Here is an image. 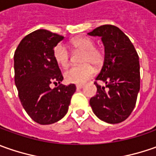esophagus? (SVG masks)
<instances>
[{
  "mask_svg": "<svg viewBox=\"0 0 156 156\" xmlns=\"http://www.w3.org/2000/svg\"><path fill=\"white\" fill-rule=\"evenodd\" d=\"M84 87V84H77V85H76V88H77V89H81V87Z\"/></svg>",
  "mask_w": 156,
  "mask_h": 156,
  "instance_id": "1",
  "label": "esophagus"
}]
</instances>
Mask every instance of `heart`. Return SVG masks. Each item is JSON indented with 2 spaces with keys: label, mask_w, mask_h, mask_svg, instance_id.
Wrapping results in <instances>:
<instances>
[{
  "label": "heart",
  "mask_w": 156,
  "mask_h": 156,
  "mask_svg": "<svg viewBox=\"0 0 156 156\" xmlns=\"http://www.w3.org/2000/svg\"><path fill=\"white\" fill-rule=\"evenodd\" d=\"M72 47L82 52L79 66H73L68 69L64 73V78L69 83H84L89 80L94 74L93 66L98 67L103 62V52L94 47V42L88 37H76L71 41ZM54 58L60 66L67 67L69 63V53L62 45L58 44L54 48Z\"/></svg>",
  "instance_id": "heart-1"
}]
</instances>
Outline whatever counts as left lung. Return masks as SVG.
Here are the masks:
<instances>
[{
	"instance_id": "8db88e82",
	"label": "left lung",
	"mask_w": 156,
	"mask_h": 156,
	"mask_svg": "<svg viewBox=\"0 0 156 156\" xmlns=\"http://www.w3.org/2000/svg\"><path fill=\"white\" fill-rule=\"evenodd\" d=\"M100 36L104 45L103 66L95 81L97 93L89 103L94 114L105 122L115 124L125 121L135 108L140 91L139 56L129 38L119 27L103 25L87 33Z\"/></svg>"
}]
</instances>
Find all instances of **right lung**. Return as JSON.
<instances>
[{
    "instance_id": "add662e5",
    "label": "right lung",
    "mask_w": 156,
    "mask_h": 156,
    "mask_svg": "<svg viewBox=\"0 0 156 156\" xmlns=\"http://www.w3.org/2000/svg\"><path fill=\"white\" fill-rule=\"evenodd\" d=\"M64 39L46 29L35 30L21 40L14 55L15 82L23 108L41 125L60 121L69 110L75 84H61L52 89L51 83L63 80L54 48Z\"/></svg>"
}]
</instances>
